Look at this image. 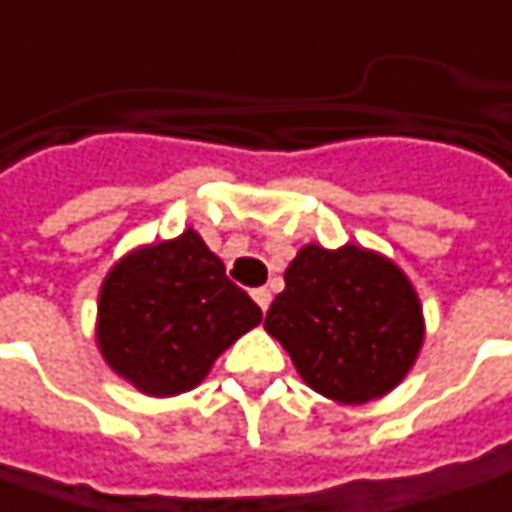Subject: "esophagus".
<instances>
[{"instance_id":"34e87169","label":"esophagus","mask_w":512,"mask_h":512,"mask_svg":"<svg viewBox=\"0 0 512 512\" xmlns=\"http://www.w3.org/2000/svg\"><path fill=\"white\" fill-rule=\"evenodd\" d=\"M252 297H255V303L260 306V309L269 311V306H272V291H269V289H255V291H252Z\"/></svg>"}]
</instances>
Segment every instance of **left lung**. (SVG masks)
Listing matches in <instances>:
<instances>
[{
	"label": "left lung",
	"mask_w": 512,
	"mask_h": 512,
	"mask_svg": "<svg viewBox=\"0 0 512 512\" xmlns=\"http://www.w3.org/2000/svg\"><path fill=\"white\" fill-rule=\"evenodd\" d=\"M263 328L289 351L317 394L362 405L394 391L414 368L425 317L394 260L345 243L303 246L286 269Z\"/></svg>",
	"instance_id": "left-lung-1"
}]
</instances>
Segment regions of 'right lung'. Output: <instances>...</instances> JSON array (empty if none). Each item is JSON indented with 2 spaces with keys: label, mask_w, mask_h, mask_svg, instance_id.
Listing matches in <instances>:
<instances>
[{
  "label": "right lung",
  "mask_w": 512,
  "mask_h": 512,
  "mask_svg": "<svg viewBox=\"0 0 512 512\" xmlns=\"http://www.w3.org/2000/svg\"><path fill=\"white\" fill-rule=\"evenodd\" d=\"M263 320L195 229L138 246L107 272L96 343L104 362L147 397L192 391L212 362Z\"/></svg>",
  "instance_id": "add662e5"
}]
</instances>
